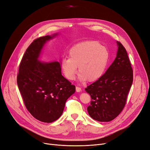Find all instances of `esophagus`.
<instances>
[{"instance_id":"esophagus-1","label":"esophagus","mask_w":150,"mask_h":150,"mask_svg":"<svg viewBox=\"0 0 150 150\" xmlns=\"http://www.w3.org/2000/svg\"><path fill=\"white\" fill-rule=\"evenodd\" d=\"M76 92H81V88L80 87H79V86H76Z\"/></svg>"}]
</instances>
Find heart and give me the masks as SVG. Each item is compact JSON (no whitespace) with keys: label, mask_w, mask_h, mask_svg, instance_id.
I'll use <instances>...</instances> for the list:
<instances>
[{"label":"heart","mask_w":150,"mask_h":150,"mask_svg":"<svg viewBox=\"0 0 150 150\" xmlns=\"http://www.w3.org/2000/svg\"><path fill=\"white\" fill-rule=\"evenodd\" d=\"M69 57L61 61V66L66 79L74 80L79 67L81 81H96L103 75L110 59L108 48L97 41H85L71 47Z\"/></svg>","instance_id":"b5f03b06"}]
</instances>
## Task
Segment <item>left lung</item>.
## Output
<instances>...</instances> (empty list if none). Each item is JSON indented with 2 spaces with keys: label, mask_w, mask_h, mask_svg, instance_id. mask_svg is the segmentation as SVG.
I'll use <instances>...</instances> for the list:
<instances>
[{
  "label": "left lung",
  "mask_w": 150,
  "mask_h": 150,
  "mask_svg": "<svg viewBox=\"0 0 150 150\" xmlns=\"http://www.w3.org/2000/svg\"><path fill=\"white\" fill-rule=\"evenodd\" d=\"M116 57L106 72L88 86L85 91L91 96L87 108L89 116L100 122L114 120L125 107L133 81V70L127 51L117 42Z\"/></svg>",
  "instance_id": "obj_1"
}]
</instances>
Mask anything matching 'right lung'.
<instances>
[{
    "instance_id": "add662e5",
    "label": "right lung",
    "mask_w": 150,
    "mask_h": 150,
    "mask_svg": "<svg viewBox=\"0 0 150 150\" xmlns=\"http://www.w3.org/2000/svg\"><path fill=\"white\" fill-rule=\"evenodd\" d=\"M57 34L38 38L25 51L19 64L17 84L24 105L34 118L43 122L57 120L75 86L62 75L59 62L38 60L46 42Z\"/></svg>"
}]
</instances>
